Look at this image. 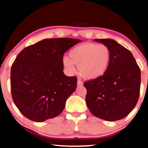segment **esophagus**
Listing matches in <instances>:
<instances>
[{"label":"esophagus","instance_id":"obj_1","mask_svg":"<svg viewBox=\"0 0 148 148\" xmlns=\"http://www.w3.org/2000/svg\"><path fill=\"white\" fill-rule=\"evenodd\" d=\"M77 86H83V82H82L81 80L78 79V81H77Z\"/></svg>","mask_w":148,"mask_h":148}]
</instances>
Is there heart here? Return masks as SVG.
<instances>
[{"label":"heart","instance_id":"b5f03b06","mask_svg":"<svg viewBox=\"0 0 148 148\" xmlns=\"http://www.w3.org/2000/svg\"><path fill=\"white\" fill-rule=\"evenodd\" d=\"M63 58L64 67L69 74L75 71L78 65L80 74L88 80L97 79L104 75L111 60L110 49L104 44L85 43L77 45Z\"/></svg>","mask_w":148,"mask_h":148}]
</instances>
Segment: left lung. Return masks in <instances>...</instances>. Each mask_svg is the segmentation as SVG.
Returning a JSON list of instances; mask_svg holds the SVG:
<instances>
[{
    "label": "left lung",
    "instance_id": "1",
    "mask_svg": "<svg viewBox=\"0 0 148 148\" xmlns=\"http://www.w3.org/2000/svg\"><path fill=\"white\" fill-rule=\"evenodd\" d=\"M110 49L111 60L104 75L87 81L86 103L93 115L106 121L126 117L138 102L141 73L132 53L111 39H95Z\"/></svg>",
    "mask_w": 148,
    "mask_h": 148
}]
</instances>
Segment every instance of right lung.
<instances>
[{
  "mask_svg": "<svg viewBox=\"0 0 148 148\" xmlns=\"http://www.w3.org/2000/svg\"><path fill=\"white\" fill-rule=\"evenodd\" d=\"M81 40L45 39L25 48L11 68V92L15 105L26 118L41 122L60 114L76 90V77L63 71L64 54Z\"/></svg>",
  "mask_w": 148,
  "mask_h": 148,
  "instance_id": "obj_1",
  "label": "right lung"
}]
</instances>
